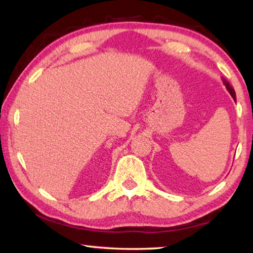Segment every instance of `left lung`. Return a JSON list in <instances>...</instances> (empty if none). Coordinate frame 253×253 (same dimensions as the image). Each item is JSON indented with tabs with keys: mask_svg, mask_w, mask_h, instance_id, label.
<instances>
[{
	"mask_svg": "<svg viewBox=\"0 0 253 253\" xmlns=\"http://www.w3.org/2000/svg\"><path fill=\"white\" fill-rule=\"evenodd\" d=\"M222 81H223V84H224V85L226 87V89H228V91L230 92V95L232 96V98H233V100L235 101V91H234V89L231 87V84L228 83V81H226L224 78H222Z\"/></svg>",
	"mask_w": 253,
	"mask_h": 253,
	"instance_id": "8db88e82",
	"label": "left lung"
}]
</instances>
